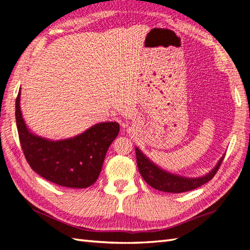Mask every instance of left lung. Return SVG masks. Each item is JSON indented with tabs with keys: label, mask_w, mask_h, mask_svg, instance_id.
Listing matches in <instances>:
<instances>
[{
	"label": "left lung",
	"mask_w": 250,
	"mask_h": 250,
	"mask_svg": "<svg viewBox=\"0 0 250 250\" xmlns=\"http://www.w3.org/2000/svg\"><path fill=\"white\" fill-rule=\"evenodd\" d=\"M135 152L137 167L144 180L154 189L170 192V193H181V192L190 191L208 183L215 175L223 162L224 156H225L224 154L214 166V168L209 171L207 174L200 177H187L164 170L155 163H153L149 157H146L138 146H135Z\"/></svg>",
	"instance_id": "8db88e82"
}]
</instances>
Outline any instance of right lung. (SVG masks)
<instances>
[{"mask_svg": "<svg viewBox=\"0 0 250 250\" xmlns=\"http://www.w3.org/2000/svg\"><path fill=\"white\" fill-rule=\"evenodd\" d=\"M21 88L16 100V121L24 155L36 173L56 185L82 189L97 181L108 146L119 133V124L105 121L74 137L52 140L36 135L25 124Z\"/></svg>", "mask_w": 250, "mask_h": 250, "instance_id": "1", "label": "right lung"}]
</instances>
